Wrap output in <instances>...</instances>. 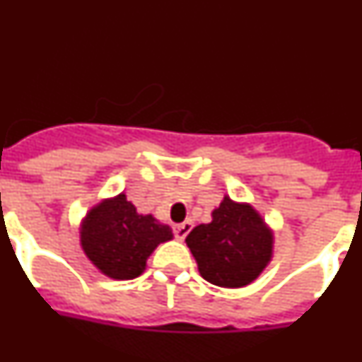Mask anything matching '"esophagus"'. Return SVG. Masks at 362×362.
Masks as SVG:
<instances>
[{
	"label": "esophagus",
	"instance_id": "34e87169",
	"mask_svg": "<svg viewBox=\"0 0 362 362\" xmlns=\"http://www.w3.org/2000/svg\"><path fill=\"white\" fill-rule=\"evenodd\" d=\"M192 228H194V225H192L190 221H185V223H181V225H175L174 226L175 238H177L179 241H183V239L187 238L188 233H190Z\"/></svg>",
	"mask_w": 362,
	"mask_h": 362
}]
</instances>
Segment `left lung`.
<instances>
[{"label": "left lung", "mask_w": 362, "mask_h": 362, "mask_svg": "<svg viewBox=\"0 0 362 362\" xmlns=\"http://www.w3.org/2000/svg\"><path fill=\"white\" fill-rule=\"evenodd\" d=\"M201 277L221 288L254 283L274 257V230L250 203L223 197L212 221L185 239Z\"/></svg>", "instance_id": "obj_1"}]
</instances>
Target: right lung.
I'll return each instance as SVG.
<instances>
[{
  "label": "right lung",
  "instance_id": "add662e5",
  "mask_svg": "<svg viewBox=\"0 0 362 362\" xmlns=\"http://www.w3.org/2000/svg\"><path fill=\"white\" fill-rule=\"evenodd\" d=\"M174 238L152 214H139L123 192L94 204L79 225V243L103 276L129 281L141 276L150 254Z\"/></svg>",
  "mask_w": 362,
  "mask_h": 362
}]
</instances>
